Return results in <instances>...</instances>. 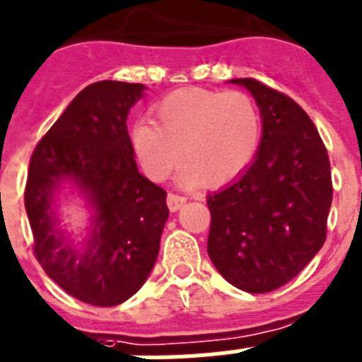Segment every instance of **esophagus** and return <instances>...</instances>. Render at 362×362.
<instances>
[{
	"label": "esophagus",
	"instance_id": "34e87169",
	"mask_svg": "<svg viewBox=\"0 0 362 362\" xmlns=\"http://www.w3.org/2000/svg\"><path fill=\"white\" fill-rule=\"evenodd\" d=\"M166 203H168V209L172 213L179 211V209L183 207L185 203H187V198L185 196H179V194H168V198H166Z\"/></svg>",
	"mask_w": 362,
	"mask_h": 362
}]
</instances>
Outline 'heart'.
I'll return each mask as SVG.
<instances>
[{"mask_svg": "<svg viewBox=\"0 0 362 362\" xmlns=\"http://www.w3.org/2000/svg\"><path fill=\"white\" fill-rule=\"evenodd\" d=\"M153 121L139 122L131 131L140 166L153 181L172 174L185 148L179 185L231 183L252 166L262 144L261 109L240 90L172 92L155 107Z\"/></svg>", "mask_w": 362, "mask_h": 362, "instance_id": "b5f03b06", "label": "heart"}]
</instances>
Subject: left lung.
Masks as SVG:
<instances>
[{
    "label": "left lung",
    "instance_id": "1",
    "mask_svg": "<svg viewBox=\"0 0 362 362\" xmlns=\"http://www.w3.org/2000/svg\"><path fill=\"white\" fill-rule=\"evenodd\" d=\"M244 86L262 115V144L250 168L207 196V253L226 281L264 294L296 277L320 252L333 187L329 157L309 115L255 79Z\"/></svg>",
    "mask_w": 362,
    "mask_h": 362
}]
</instances>
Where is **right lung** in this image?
I'll use <instances>...</instances> for the list:
<instances>
[{"label":"right lung","mask_w":362,"mask_h":362,"mask_svg":"<svg viewBox=\"0 0 362 362\" xmlns=\"http://www.w3.org/2000/svg\"><path fill=\"white\" fill-rule=\"evenodd\" d=\"M146 86L98 81L71 100L33 151L25 211L35 255L47 277L77 300L115 307L140 291L159 255L168 220L166 192L140 174L127 133ZM64 187L86 199L83 241L58 220Z\"/></svg>","instance_id":"right-lung-1"}]
</instances>
